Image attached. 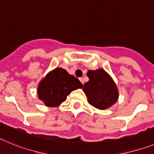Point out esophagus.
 <instances>
[{
  "label": "esophagus",
  "mask_w": 154,
  "mask_h": 154,
  "mask_svg": "<svg viewBox=\"0 0 154 154\" xmlns=\"http://www.w3.org/2000/svg\"><path fill=\"white\" fill-rule=\"evenodd\" d=\"M79 80H80V81H81V83H82V84L85 83V81H84V78H82V77H81V78H79Z\"/></svg>",
  "instance_id": "1"
}]
</instances>
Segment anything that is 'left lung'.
Listing matches in <instances>:
<instances>
[{
  "label": "left lung",
  "mask_w": 154,
  "mask_h": 154,
  "mask_svg": "<svg viewBox=\"0 0 154 154\" xmlns=\"http://www.w3.org/2000/svg\"><path fill=\"white\" fill-rule=\"evenodd\" d=\"M87 76L89 81L84 85L83 91L89 104L97 109H106L117 101L118 89L104 69L88 70Z\"/></svg>",
  "instance_id": "1"
}]
</instances>
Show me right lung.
<instances>
[{
  "instance_id": "right-lung-1",
  "label": "right lung",
  "mask_w": 154,
  "mask_h": 154,
  "mask_svg": "<svg viewBox=\"0 0 154 154\" xmlns=\"http://www.w3.org/2000/svg\"><path fill=\"white\" fill-rule=\"evenodd\" d=\"M83 85L63 68H55L41 80L37 88L40 100L48 107L58 106L65 101L71 91L81 88Z\"/></svg>"
}]
</instances>
